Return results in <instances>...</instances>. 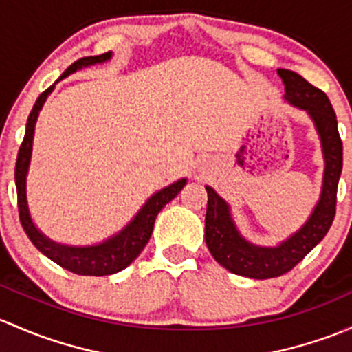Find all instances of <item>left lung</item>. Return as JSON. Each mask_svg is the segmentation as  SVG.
<instances>
[{
    "label": "left lung",
    "mask_w": 352,
    "mask_h": 352,
    "mask_svg": "<svg viewBox=\"0 0 352 352\" xmlns=\"http://www.w3.org/2000/svg\"><path fill=\"white\" fill-rule=\"evenodd\" d=\"M276 72L285 85L283 100L305 111L314 122L324 155L320 197L307 222L278 245L252 244L235 226L229 203L212 186H205L208 193L205 217L208 251L230 273L254 280H267L288 273L325 237L336 215L338 184L342 173V142L338 118L327 95L289 69H278Z\"/></svg>",
    "instance_id": "left-lung-1"
}]
</instances>
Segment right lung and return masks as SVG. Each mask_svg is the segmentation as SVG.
<instances>
[{
	"mask_svg": "<svg viewBox=\"0 0 352 352\" xmlns=\"http://www.w3.org/2000/svg\"><path fill=\"white\" fill-rule=\"evenodd\" d=\"M113 57V52L101 54V56L82 57V59L76 60L71 64L66 71L63 72L59 79L54 82L50 88H47L41 96L35 101L34 108H32L30 115L27 120V130H25L23 142H21L20 151H18L16 168H14V184H16V195H18V212H20V222L23 227L25 234L32 241V244L52 259L54 263L63 266L64 270L71 271V273L82 274V276H107V274H115L118 271L125 270L129 264H132L137 259V256L142 252L146 244L149 242L152 229H154V222L157 213L161 212L173 198L183 190L186 184V177L175 181L169 186L162 188V190L155 191L154 195L142 205V208L135 213L132 220L118 230L117 234L110 235L104 241L98 242L91 245H69L60 244V242L52 241L47 237L43 232L35 226L34 219L30 215V208H28L27 200V176L28 169H30L32 161V149H34V135H35V125H37L38 113H41L43 103H45L47 96L54 91L57 82L60 79L67 78L72 72L79 71L95 64H103Z\"/></svg>",
	"mask_w": 352,
	"mask_h": 352,
	"instance_id": "obj_1",
	"label": "right lung"
}]
</instances>
